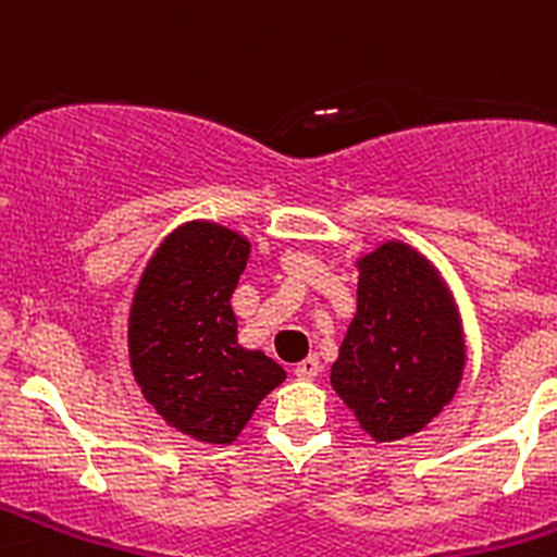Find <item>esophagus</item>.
<instances>
[{"instance_id":"1","label":"esophagus","mask_w":557,"mask_h":557,"mask_svg":"<svg viewBox=\"0 0 557 557\" xmlns=\"http://www.w3.org/2000/svg\"><path fill=\"white\" fill-rule=\"evenodd\" d=\"M318 373H321V362H318V357H307L304 362L295 366V376L298 379H314Z\"/></svg>"}]
</instances>
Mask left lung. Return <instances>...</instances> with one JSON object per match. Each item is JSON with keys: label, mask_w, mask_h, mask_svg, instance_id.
<instances>
[{"label": "left lung", "mask_w": 557, "mask_h": 557, "mask_svg": "<svg viewBox=\"0 0 557 557\" xmlns=\"http://www.w3.org/2000/svg\"><path fill=\"white\" fill-rule=\"evenodd\" d=\"M354 268L357 312L329 379L376 444L401 441L441 416L460 387V309L435 262L401 239L357 256Z\"/></svg>", "instance_id": "obj_1"}]
</instances>
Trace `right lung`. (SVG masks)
<instances>
[{"instance_id":"1","label":"right lung","mask_w":557,"mask_h":557,"mask_svg":"<svg viewBox=\"0 0 557 557\" xmlns=\"http://www.w3.org/2000/svg\"><path fill=\"white\" fill-rule=\"evenodd\" d=\"M248 256V236L191 220L161 239L133 293V379L166 426L200 444H234L262 398L287 379L275 359L236 337L231 295Z\"/></svg>"}]
</instances>
